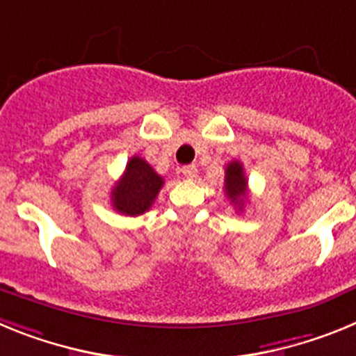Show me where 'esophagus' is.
<instances>
[{
	"label": "esophagus",
	"mask_w": 356,
	"mask_h": 356,
	"mask_svg": "<svg viewBox=\"0 0 356 356\" xmlns=\"http://www.w3.org/2000/svg\"><path fill=\"white\" fill-rule=\"evenodd\" d=\"M181 174L184 179H195L197 177V166L195 165H188L182 166Z\"/></svg>",
	"instance_id": "1"
}]
</instances>
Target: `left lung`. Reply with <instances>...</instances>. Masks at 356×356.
Returning <instances> with one entry per match:
<instances>
[{
    "label": "left lung",
    "instance_id": "1",
    "mask_svg": "<svg viewBox=\"0 0 356 356\" xmlns=\"http://www.w3.org/2000/svg\"><path fill=\"white\" fill-rule=\"evenodd\" d=\"M224 191L227 199L236 204L238 209L243 208L247 193V179L243 174V166L240 161H233L225 166V179H224Z\"/></svg>",
    "mask_w": 356,
    "mask_h": 356
}]
</instances>
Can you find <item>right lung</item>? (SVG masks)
<instances>
[{
	"mask_svg": "<svg viewBox=\"0 0 356 356\" xmlns=\"http://www.w3.org/2000/svg\"><path fill=\"white\" fill-rule=\"evenodd\" d=\"M165 179L140 156L129 159L125 172L111 191V202L118 213L127 216L143 215L150 209Z\"/></svg>",
	"mask_w": 356,
	"mask_h": 356,
	"instance_id": "obj_1",
	"label": "right lung"
}]
</instances>
